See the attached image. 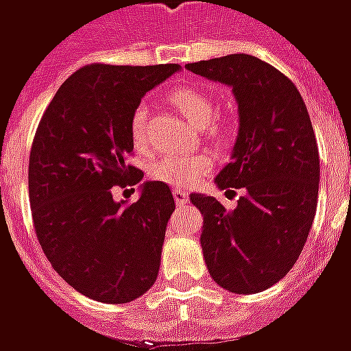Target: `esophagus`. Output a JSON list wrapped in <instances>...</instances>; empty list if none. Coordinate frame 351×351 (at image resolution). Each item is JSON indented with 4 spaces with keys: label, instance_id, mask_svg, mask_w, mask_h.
<instances>
[{
    "label": "esophagus",
    "instance_id": "34e87169",
    "mask_svg": "<svg viewBox=\"0 0 351 351\" xmlns=\"http://www.w3.org/2000/svg\"><path fill=\"white\" fill-rule=\"evenodd\" d=\"M173 195H175V201L178 206H184L188 201H190V195H188V191L182 190V188H175L173 190Z\"/></svg>",
    "mask_w": 351,
    "mask_h": 351
}]
</instances>
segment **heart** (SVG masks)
Instances as JSON below:
<instances>
[{
	"label": "heart",
	"instance_id": "1",
	"mask_svg": "<svg viewBox=\"0 0 351 351\" xmlns=\"http://www.w3.org/2000/svg\"><path fill=\"white\" fill-rule=\"evenodd\" d=\"M169 99L199 130L210 128L216 120V112H218L216 101L199 88L178 86L171 92ZM148 114H150V107L143 101L133 108L130 120L131 141H133V146L141 152H145L148 148V133H146ZM210 171H213V160L203 154H195V156L167 154V156L158 158L148 167V173L154 180L169 184V186H178V188H188V186L201 182Z\"/></svg>",
	"mask_w": 351,
	"mask_h": 351
}]
</instances>
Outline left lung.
<instances>
[{"label": "left lung", "instance_id": "1", "mask_svg": "<svg viewBox=\"0 0 351 351\" xmlns=\"http://www.w3.org/2000/svg\"><path fill=\"white\" fill-rule=\"evenodd\" d=\"M186 69L233 88L239 135L231 163L216 176L228 210L191 193L203 214L201 246L208 272L231 293H259L291 271L314 221L319 154L308 110L286 75L250 54L203 60Z\"/></svg>", "mask_w": 351, "mask_h": 351}]
</instances>
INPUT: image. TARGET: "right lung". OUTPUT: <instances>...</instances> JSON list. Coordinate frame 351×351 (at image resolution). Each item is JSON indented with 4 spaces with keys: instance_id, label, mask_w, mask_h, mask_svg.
<instances>
[{
    "instance_id": "obj_1",
    "label": "right lung",
    "mask_w": 351,
    "mask_h": 351,
    "mask_svg": "<svg viewBox=\"0 0 351 351\" xmlns=\"http://www.w3.org/2000/svg\"><path fill=\"white\" fill-rule=\"evenodd\" d=\"M180 65H84L60 86L29 152V205L52 269L93 301L122 304L158 278L175 199L167 184L145 182L131 205L112 186L143 180L125 163L130 120L146 92Z\"/></svg>"
}]
</instances>
